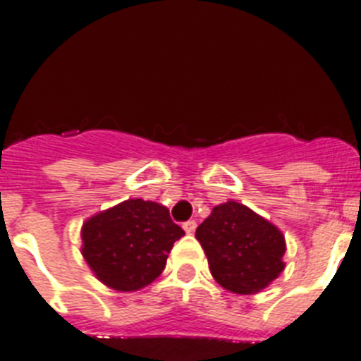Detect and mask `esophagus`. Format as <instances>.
Instances as JSON below:
<instances>
[{"mask_svg":"<svg viewBox=\"0 0 361 361\" xmlns=\"http://www.w3.org/2000/svg\"><path fill=\"white\" fill-rule=\"evenodd\" d=\"M183 228H184V231L190 233V235H191V233L195 231L197 222H195V220H188V222H184V224H183Z\"/></svg>","mask_w":361,"mask_h":361,"instance_id":"34e87169","label":"esophagus"}]
</instances>
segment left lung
Returning <instances> with one entry per match:
<instances>
[{
  "label": "left lung",
  "instance_id": "1",
  "mask_svg": "<svg viewBox=\"0 0 361 361\" xmlns=\"http://www.w3.org/2000/svg\"><path fill=\"white\" fill-rule=\"evenodd\" d=\"M213 279L235 295H257L286 267V238L269 220L235 200L215 206L195 231Z\"/></svg>",
  "mask_w": 361,
  "mask_h": 361
}]
</instances>
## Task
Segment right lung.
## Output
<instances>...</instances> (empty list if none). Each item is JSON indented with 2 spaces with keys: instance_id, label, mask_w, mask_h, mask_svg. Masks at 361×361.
I'll return each mask as SVG.
<instances>
[{
  "instance_id": "add662e5",
  "label": "right lung",
  "mask_w": 361,
  "mask_h": 361,
  "mask_svg": "<svg viewBox=\"0 0 361 361\" xmlns=\"http://www.w3.org/2000/svg\"><path fill=\"white\" fill-rule=\"evenodd\" d=\"M183 235L166 206L128 199L85 220L81 253L99 282L121 293L139 291L164 271Z\"/></svg>"
}]
</instances>
